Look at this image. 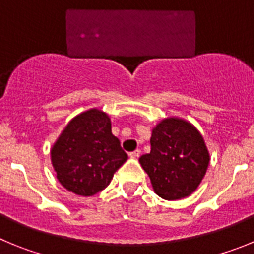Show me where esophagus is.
<instances>
[{"instance_id": "esophagus-1", "label": "esophagus", "mask_w": 254, "mask_h": 254, "mask_svg": "<svg viewBox=\"0 0 254 254\" xmlns=\"http://www.w3.org/2000/svg\"><path fill=\"white\" fill-rule=\"evenodd\" d=\"M140 155H141V150L140 149H137V150H134V151L129 152V156H131V158H133V159H137L138 156H140Z\"/></svg>"}]
</instances>
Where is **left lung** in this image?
Returning <instances> with one entry per match:
<instances>
[{
  "instance_id": "obj_1",
  "label": "left lung",
  "mask_w": 254,
  "mask_h": 254,
  "mask_svg": "<svg viewBox=\"0 0 254 254\" xmlns=\"http://www.w3.org/2000/svg\"><path fill=\"white\" fill-rule=\"evenodd\" d=\"M151 151L138 161L155 193L173 201L190 196L202 181L210 155L196 127L179 118L159 123L151 134Z\"/></svg>"
}]
</instances>
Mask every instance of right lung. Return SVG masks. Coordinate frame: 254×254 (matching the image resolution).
Instances as JSON below:
<instances>
[{
  "instance_id": "1",
  "label": "right lung",
  "mask_w": 254,
  "mask_h": 254,
  "mask_svg": "<svg viewBox=\"0 0 254 254\" xmlns=\"http://www.w3.org/2000/svg\"><path fill=\"white\" fill-rule=\"evenodd\" d=\"M51 156L61 185L78 196L104 190L128 158L112 134L109 117L98 109L75 117L53 145Z\"/></svg>"
}]
</instances>
